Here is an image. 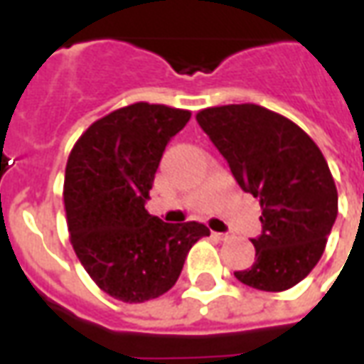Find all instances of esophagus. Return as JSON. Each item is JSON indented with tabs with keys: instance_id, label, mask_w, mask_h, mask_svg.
<instances>
[{
	"instance_id": "34e87169",
	"label": "esophagus",
	"mask_w": 364,
	"mask_h": 364,
	"mask_svg": "<svg viewBox=\"0 0 364 364\" xmlns=\"http://www.w3.org/2000/svg\"><path fill=\"white\" fill-rule=\"evenodd\" d=\"M213 237L217 238V240H227L229 235H227V232H213Z\"/></svg>"
}]
</instances>
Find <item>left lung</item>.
I'll return each mask as SVG.
<instances>
[{"label":"left lung","instance_id":"8db88e82","mask_svg":"<svg viewBox=\"0 0 364 364\" xmlns=\"http://www.w3.org/2000/svg\"><path fill=\"white\" fill-rule=\"evenodd\" d=\"M196 120L230 166L244 192L259 200L256 262L235 272L248 287H294L322 258L338 217V190L322 151L285 116L258 105L205 108Z\"/></svg>","mask_w":364,"mask_h":364}]
</instances>
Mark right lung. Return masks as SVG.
Masks as SVG:
<instances>
[{"instance_id":"1","label":"right lung","mask_w":364,"mask_h":364,"mask_svg":"<svg viewBox=\"0 0 364 364\" xmlns=\"http://www.w3.org/2000/svg\"><path fill=\"white\" fill-rule=\"evenodd\" d=\"M192 112L135 102L106 114L73 145L63 180L70 240L85 272L106 294L145 302L174 287L201 223H163L147 213L166 143Z\"/></svg>"}]
</instances>
